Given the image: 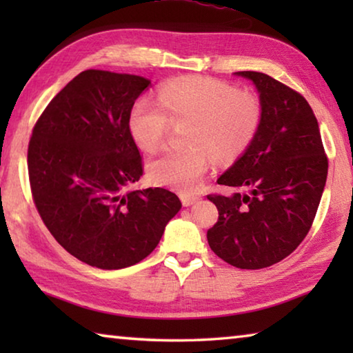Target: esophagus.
<instances>
[{
	"label": "esophagus",
	"instance_id": "34e87169",
	"mask_svg": "<svg viewBox=\"0 0 353 353\" xmlns=\"http://www.w3.org/2000/svg\"><path fill=\"white\" fill-rule=\"evenodd\" d=\"M181 201H182V204H183L185 207H188V205H191V204H194V202H198V201H199V196L183 193V194H181Z\"/></svg>",
	"mask_w": 353,
	"mask_h": 353
}]
</instances>
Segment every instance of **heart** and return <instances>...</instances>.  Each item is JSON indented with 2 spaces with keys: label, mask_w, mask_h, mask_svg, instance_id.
<instances>
[{
  "label": "heart",
  "mask_w": 353,
  "mask_h": 353,
  "mask_svg": "<svg viewBox=\"0 0 353 353\" xmlns=\"http://www.w3.org/2000/svg\"><path fill=\"white\" fill-rule=\"evenodd\" d=\"M261 103L256 94L235 90L210 77L188 76L166 82L159 103L137 99L129 112L128 128L135 145L152 152L162 145L171 123L190 121L185 149H168L148 165L155 183L179 191L198 190L213 163L232 160L254 140L261 123Z\"/></svg>",
  "instance_id": "b5f03b06"
}]
</instances>
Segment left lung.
Returning <instances> with one entry per match:
<instances>
[{
  "mask_svg": "<svg viewBox=\"0 0 353 353\" xmlns=\"http://www.w3.org/2000/svg\"><path fill=\"white\" fill-rule=\"evenodd\" d=\"M235 74L254 82L263 115L246 151L218 179L234 193L207 196L219 213L207 240L229 265L261 270L286 259L307 236L328 160L318 119L301 93L259 71Z\"/></svg>",
  "mask_w": 353,
  "mask_h": 353,
  "instance_id": "left-lung-1",
  "label": "left lung"
}]
</instances>
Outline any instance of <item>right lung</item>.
<instances>
[{
	"instance_id": "obj_1",
	"label": "right lung",
	"mask_w": 353,
	"mask_h": 353,
	"mask_svg": "<svg viewBox=\"0 0 353 353\" xmlns=\"http://www.w3.org/2000/svg\"><path fill=\"white\" fill-rule=\"evenodd\" d=\"M149 83L135 74L82 71L46 105L29 140L40 218L67 252L99 270L146 259L182 207L170 190H130L143 162L128 118Z\"/></svg>"
}]
</instances>
